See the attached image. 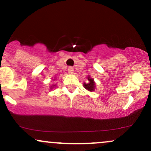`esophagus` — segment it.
Listing matches in <instances>:
<instances>
[{
  "label": "esophagus",
  "instance_id": "esophagus-1",
  "mask_svg": "<svg viewBox=\"0 0 151 151\" xmlns=\"http://www.w3.org/2000/svg\"><path fill=\"white\" fill-rule=\"evenodd\" d=\"M67 71H68V73H69V74H72V73H73V72H74V69L72 68V67H69V68H68V70H67Z\"/></svg>",
  "mask_w": 151,
  "mask_h": 151
}]
</instances>
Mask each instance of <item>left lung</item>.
Returning a JSON list of instances; mask_svg holds the SVG:
<instances>
[{
	"instance_id": "8db88e82",
	"label": "left lung",
	"mask_w": 151,
	"mask_h": 151,
	"mask_svg": "<svg viewBox=\"0 0 151 151\" xmlns=\"http://www.w3.org/2000/svg\"><path fill=\"white\" fill-rule=\"evenodd\" d=\"M86 78L88 79V82L84 83V84H83L84 87L89 91H93L95 90V88H96V83L94 82L93 78L90 77V75H88Z\"/></svg>"
}]
</instances>
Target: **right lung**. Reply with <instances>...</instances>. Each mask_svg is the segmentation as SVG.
Listing matches in <instances>:
<instances>
[{
    "instance_id": "1",
    "label": "right lung",
    "mask_w": 151,
    "mask_h": 151,
    "mask_svg": "<svg viewBox=\"0 0 151 151\" xmlns=\"http://www.w3.org/2000/svg\"><path fill=\"white\" fill-rule=\"evenodd\" d=\"M55 87H56V84H52V85L50 86V89H52L53 88H55Z\"/></svg>"
}]
</instances>
